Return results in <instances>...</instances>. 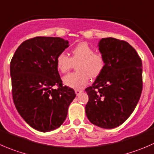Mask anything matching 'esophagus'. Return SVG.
Here are the masks:
<instances>
[{"label":"esophagus","mask_w":154,"mask_h":154,"mask_svg":"<svg viewBox=\"0 0 154 154\" xmlns=\"http://www.w3.org/2000/svg\"><path fill=\"white\" fill-rule=\"evenodd\" d=\"M82 92H83V91H82V90H75V94H76L77 96H79V94H80L81 93H82Z\"/></svg>","instance_id":"esophagus-1"}]
</instances>
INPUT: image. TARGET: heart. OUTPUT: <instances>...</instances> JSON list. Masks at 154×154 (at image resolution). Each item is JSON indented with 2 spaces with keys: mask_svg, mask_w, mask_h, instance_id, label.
Masks as SVG:
<instances>
[{
  "mask_svg": "<svg viewBox=\"0 0 154 154\" xmlns=\"http://www.w3.org/2000/svg\"><path fill=\"white\" fill-rule=\"evenodd\" d=\"M77 63V72L63 77L64 85L69 88L80 89L83 88L90 77L96 79L101 75L106 67V59L103 54L94 52V48L87 42H80L71 50V57L60 53L56 59L57 68L62 73L69 72Z\"/></svg>",
  "mask_w": 154,
  "mask_h": 154,
  "instance_id": "1",
  "label": "heart"
}]
</instances>
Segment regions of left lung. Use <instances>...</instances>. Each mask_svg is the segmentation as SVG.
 Returning <instances> with one entry per match:
<instances>
[{"label": "left lung", "instance_id": "obj_1", "mask_svg": "<svg viewBox=\"0 0 154 154\" xmlns=\"http://www.w3.org/2000/svg\"><path fill=\"white\" fill-rule=\"evenodd\" d=\"M98 46L106 67L85 89L89 97L85 112L94 125L113 129L121 125L138 104L142 91V63L126 41L103 38Z\"/></svg>", "mask_w": 154, "mask_h": 154}]
</instances>
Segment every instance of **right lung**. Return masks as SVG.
Returning a JSON list of instances; mask_svg holds the SVG:
<instances>
[{
    "label": "right lung",
    "mask_w": 154,
    "mask_h": 154,
    "mask_svg": "<svg viewBox=\"0 0 154 154\" xmlns=\"http://www.w3.org/2000/svg\"><path fill=\"white\" fill-rule=\"evenodd\" d=\"M69 42L60 37L36 36L22 42L10 62L13 99L19 115L39 132L58 128L76 94L63 86L56 65ZM57 85L58 88L53 87Z\"/></svg>",
    "instance_id": "right-lung-1"
}]
</instances>
